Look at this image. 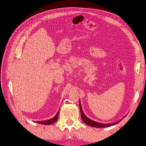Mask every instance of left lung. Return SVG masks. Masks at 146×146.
<instances>
[{"instance_id": "left-lung-1", "label": "left lung", "mask_w": 146, "mask_h": 146, "mask_svg": "<svg viewBox=\"0 0 146 146\" xmlns=\"http://www.w3.org/2000/svg\"><path fill=\"white\" fill-rule=\"evenodd\" d=\"M79 106H80V112H81V116H82V119H83V121H84V122L86 124H87V125H88L89 126H91L92 127H109V126H112V125H115L118 123L119 122H121L122 120V119H121V120H120L119 121H117V122H115V123H112V124H103V123L96 122L95 121H93L91 120L90 119L88 118L87 116H85V115L84 114V113L83 112L82 108V105H81L80 101H79Z\"/></svg>"}]
</instances>
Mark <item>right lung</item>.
I'll return each instance as SVG.
<instances>
[{
	"instance_id": "obj_1",
	"label": "right lung",
	"mask_w": 146,
	"mask_h": 146,
	"mask_svg": "<svg viewBox=\"0 0 146 146\" xmlns=\"http://www.w3.org/2000/svg\"><path fill=\"white\" fill-rule=\"evenodd\" d=\"M58 116H59V111L58 112L56 115L52 119H49V120H48V121H38V122H36L37 123H40V124H42V125H50V124H52L55 123L57 120H58Z\"/></svg>"
}]
</instances>
